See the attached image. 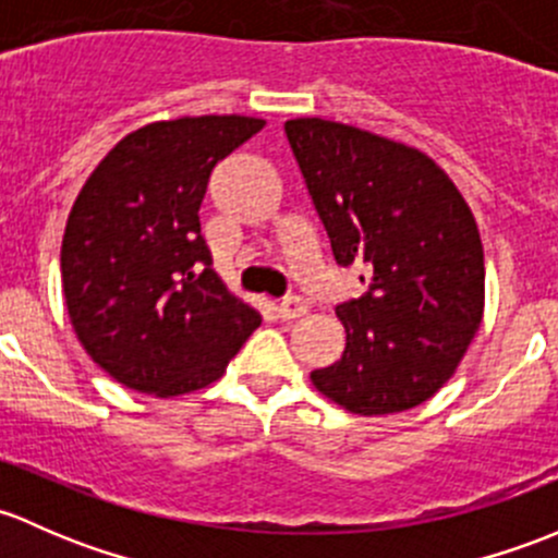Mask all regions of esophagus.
<instances>
[{
    "instance_id": "esophagus-1",
    "label": "esophagus",
    "mask_w": 558,
    "mask_h": 558,
    "mask_svg": "<svg viewBox=\"0 0 558 558\" xmlns=\"http://www.w3.org/2000/svg\"><path fill=\"white\" fill-rule=\"evenodd\" d=\"M277 312H279L281 319H298V317H303V314L308 312V306H306V301H303V298L287 295V298H281Z\"/></svg>"
}]
</instances>
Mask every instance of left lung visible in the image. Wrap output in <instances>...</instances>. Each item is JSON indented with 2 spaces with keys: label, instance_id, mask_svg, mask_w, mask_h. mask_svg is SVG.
Listing matches in <instances>:
<instances>
[{
  "label": "left lung",
  "instance_id": "1",
  "mask_svg": "<svg viewBox=\"0 0 558 558\" xmlns=\"http://www.w3.org/2000/svg\"><path fill=\"white\" fill-rule=\"evenodd\" d=\"M338 266H367L338 303L347 349L314 387L360 416L424 403L484 317V246L462 193L416 147L322 118L284 123ZM360 281H365L360 277Z\"/></svg>",
  "mask_w": 558,
  "mask_h": 558
}]
</instances>
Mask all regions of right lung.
I'll use <instances>...</instances> for the list:
<instances>
[{
  "instance_id": "add662e5",
  "label": "right lung",
  "mask_w": 558,
  "mask_h": 558,
  "mask_svg": "<svg viewBox=\"0 0 558 558\" xmlns=\"http://www.w3.org/2000/svg\"><path fill=\"white\" fill-rule=\"evenodd\" d=\"M263 125L244 114L150 123L74 201L61 244L69 319L123 387L158 398L206 387L260 325L211 268L198 209L211 169Z\"/></svg>"
}]
</instances>
